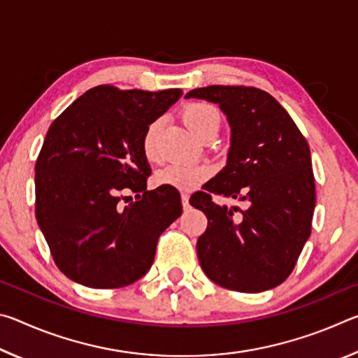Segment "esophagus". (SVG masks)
Here are the masks:
<instances>
[{
  "mask_svg": "<svg viewBox=\"0 0 358 358\" xmlns=\"http://www.w3.org/2000/svg\"><path fill=\"white\" fill-rule=\"evenodd\" d=\"M181 203H183V208L185 210L189 208V196H187L186 192L181 194Z\"/></svg>",
  "mask_w": 358,
  "mask_h": 358,
  "instance_id": "1",
  "label": "esophagus"
}]
</instances>
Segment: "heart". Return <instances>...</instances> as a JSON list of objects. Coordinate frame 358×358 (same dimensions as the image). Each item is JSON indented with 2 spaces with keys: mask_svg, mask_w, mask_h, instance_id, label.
I'll return each instance as SVG.
<instances>
[{
  "mask_svg": "<svg viewBox=\"0 0 358 358\" xmlns=\"http://www.w3.org/2000/svg\"><path fill=\"white\" fill-rule=\"evenodd\" d=\"M181 117L194 134L203 138L210 132H217L221 126V117L213 106L207 102H191ZM159 131V121H153L142 138L143 155L150 161L156 159V137ZM211 175V167L207 164H171L162 167L155 175V183L162 187H175L178 191H191L202 185Z\"/></svg>",
  "mask_w": 358,
  "mask_h": 358,
  "instance_id": "heart-1",
  "label": "heart"
}]
</instances>
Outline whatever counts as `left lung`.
<instances>
[{
	"label": "left lung",
	"instance_id": "1",
	"mask_svg": "<svg viewBox=\"0 0 358 358\" xmlns=\"http://www.w3.org/2000/svg\"><path fill=\"white\" fill-rule=\"evenodd\" d=\"M185 98L220 106L230 126L226 166L192 194L207 215L197 240L202 270L217 286L256 294L292 273L311 234L316 187L310 147L273 96L252 87L197 88ZM237 198L245 208L216 206L209 194Z\"/></svg>",
	"mask_w": 358,
	"mask_h": 358
}]
</instances>
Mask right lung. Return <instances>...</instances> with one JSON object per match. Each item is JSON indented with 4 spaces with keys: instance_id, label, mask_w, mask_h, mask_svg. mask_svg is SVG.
Segmentation results:
<instances>
[{
    "instance_id": "add662e5",
    "label": "right lung",
    "mask_w": 358,
    "mask_h": 358,
    "mask_svg": "<svg viewBox=\"0 0 358 358\" xmlns=\"http://www.w3.org/2000/svg\"><path fill=\"white\" fill-rule=\"evenodd\" d=\"M181 94L101 85L50 124L34 169L36 220L69 280L115 289L150 270L157 238L183 207L172 187L147 189L142 138ZM129 190L138 201L123 208L120 194Z\"/></svg>"
}]
</instances>
